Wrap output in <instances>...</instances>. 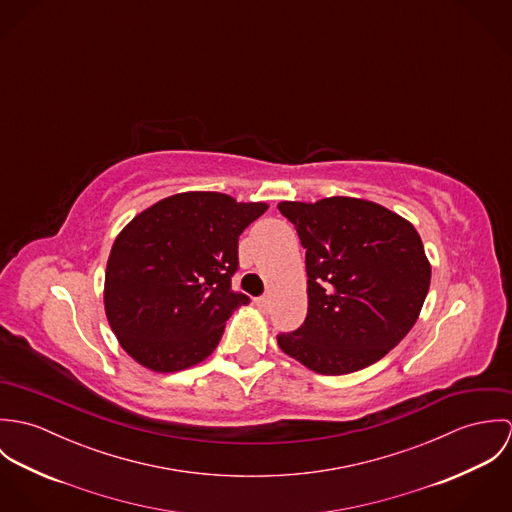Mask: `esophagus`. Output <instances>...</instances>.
<instances>
[{"label":"esophagus","mask_w":512,"mask_h":512,"mask_svg":"<svg viewBox=\"0 0 512 512\" xmlns=\"http://www.w3.org/2000/svg\"><path fill=\"white\" fill-rule=\"evenodd\" d=\"M254 301H256V305H258V309L270 311V297H268V295H260V297H256Z\"/></svg>","instance_id":"34e87169"}]
</instances>
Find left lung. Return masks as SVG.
Listing matches in <instances>:
<instances>
[{"label": "left lung", "instance_id": "1", "mask_svg": "<svg viewBox=\"0 0 512 512\" xmlns=\"http://www.w3.org/2000/svg\"><path fill=\"white\" fill-rule=\"evenodd\" d=\"M305 248L307 317L280 333V349L329 376L374 365L414 327L432 268L416 228L353 197L284 201Z\"/></svg>", "mask_w": 512, "mask_h": 512}]
</instances>
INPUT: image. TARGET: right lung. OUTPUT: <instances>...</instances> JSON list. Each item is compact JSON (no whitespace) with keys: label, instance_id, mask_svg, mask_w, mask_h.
I'll return each instance as SVG.
<instances>
[{"label":"right lung","instance_id":"add662e5","mask_svg":"<svg viewBox=\"0 0 512 512\" xmlns=\"http://www.w3.org/2000/svg\"><path fill=\"white\" fill-rule=\"evenodd\" d=\"M266 209L222 193H179L118 234L106 266L104 307L134 361L177 372L217 349L226 319L250 301L232 290L238 236Z\"/></svg>","mask_w":512,"mask_h":512}]
</instances>
